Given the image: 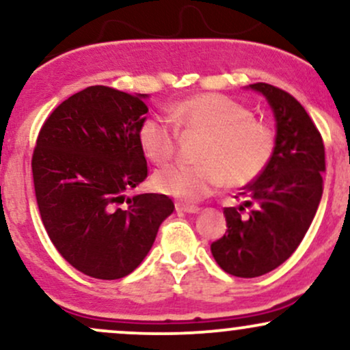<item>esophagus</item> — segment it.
I'll list each match as a JSON object with an SVG mask.
<instances>
[{"label":"esophagus","mask_w":350,"mask_h":350,"mask_svg":"<svg viewBox=\"0 0 350 350\" xmlns=\"http://www.w3.org/2000/svg\"><path fill=\"white\" fill-rule=\"evenodd\" d=\"M176 211L180 212V214H198L200 208L198 206H189V204L178 202L176 204Z\"/></svg>","instance_id":"1"}]
</instances>
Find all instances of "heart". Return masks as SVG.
<instances>
[{
  "label": "heart",
  "mask_w": 350,
  "mask_h": 350,
  "mask_svg": "<svg viewBox=\"0 0 350 350\" xmlns=\"http://www.w3.org/2000/svg\"><path fill=\"white\" fill-rule=\"evenodd\" d=\"M178 130L204 138L199 164L163 167L152 176V186L186 202L206 198L224 184L232 189L250 186L267 171L276 150L270 124L256 120L252 108L220 94L183 100L171 108L170 118L146 116L138 128L143 154L156 164L170 161L178 150Z\"/></svg>",
  "instance_id": "obj_1"
}]
</instances>
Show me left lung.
<instances>
[{
  "label": "left lung",
  "mask_w": 350,
  "mask_h": 350,
  "mask_svg": "<svg viewBox=\"0 0 350 350\" xmlns=\"http://www.w3.org/2000/svg\"><path fill=\"white\" fill-rule=\"evenodd\" d=\"M250 88L270 103L276 150L267 171L235 196L242 206L224 208L227 232L211 245L219 267L239 278L262 276L295 253L323 198L326 170L323 138L298 100L270 83Z\"/></svg>",
  "instance_id": "8db88e82"
}]
</instances>
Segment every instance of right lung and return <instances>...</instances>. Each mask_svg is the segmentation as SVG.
<instances>
[{
    "label": "right lung",
    "mask_w": 350,
    "mask_h": 350,
    "mask_svg": "<svg viewBox=\"0 0 350 350\" xmlns=\"http://www.w3.org/2000/svg\"><path fill=\"white\" fill-rule=\"evenodd\" d=\"M146 94L92 85L64 100L33 152L38 207L51 242L72 267L98 280L130 275L174 211L164 194H138L148 164L138 128Z\"/></svg>",
    "instance_id": "1"
}]
</instances>
